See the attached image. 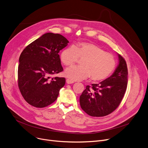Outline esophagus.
I'll return each mask as SVG.
<instances>
[{
	"mask_svg": "<svg viewBox=\"0 0 148 148\" xmlns=\"http://www.w3.org/2000/svg\"><path fill=\"white\" fill-rule=\"evenodd\" d=\"M66 83H67L68 84H72V83H74V82H73V80H70V79H67L66 80Z\"/></svg>",
	"mask_w": 148,
	"mask_h": 148,
	"instance_id": "1",
	"label": "esophagus"
}]
</instances>
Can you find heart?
Segmentation results:
<instances>
[{
  "mask_svg": "<svg viewBox=\"0 0 148 148\" xmlns=\"http://www.w3.org/2000/svg\"><path fill=\"white\" fill-rule=\"evenodd\" d=\"M61 62L65 66L74 65L82 59L81 66L66 68L65 75L73 81H80L90 77L94 82H101L109 77L116 67L112 54L99 47L88 42H80L64 49L60 53Z\"/></svg>",
  "mask_w": 148,
  "mask_h": 148,
  "instance_id": "1",
  "label": "heart"
}]
</instances>
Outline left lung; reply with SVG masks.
<instances>
[{"mask_svg": "<svg viewBox=\"0 0 148 148\" xmlns=\"http://www.w3.org/2000/svg\"><path fill=\"white\" fill-rule=\"evenodd\" d=\"M119 64L113 74L98 84L86 86L80 97V104L83 111L94 117L110 114L120 104L128 83L127 63L118 54Z\"/></svg>", "mask_w": 148, "mask_h": 148, "instance_id": "1", "label": "left lung"}]
</instances>
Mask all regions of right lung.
Wrapping results in <instances>:
<instances>
[{
    "label": "right lung",
    "instance_id": "1",
    "mask_svg": "<svg viewBox=\"0 0 148 148\" xmlns=\"http://www.w3.org/2000/svg\"><path fill=\"white\" fill-rule=\"evenodd\" d=\"M69 41L58 34L42 35L23 50L19 58L18 85L31 106L43 108L56 100L64 77H51L63 71L59 52Z\"/></svg>",
    "mask_w": 148,
    "mask_h": 148
}]
</instances>
